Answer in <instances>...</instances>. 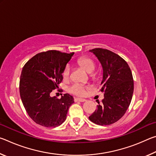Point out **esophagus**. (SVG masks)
Listing matches in <instances>:
<instances>
[{
  "instance_id": "1",
  "label": "esophagus",
  "mask_w": 156,
  "mask_h": 156,
  "mask_svg": "<svg viewBox=\"0 0 156 156\" xmlns=\"http://www.w3.org/2000/svg\"><path fill=\"white\" fill-rule=\"evenodd\" d=\"M74 101L75 102H85L86 100L84 99V98H74Z\"/></svg>"
}]
</instances>
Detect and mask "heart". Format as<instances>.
<instances>
[{"mask_svg":"<svg viewBox=\"0 0 156 156\" xmlns=\"http://www.w3.org/2000/svg\"><path fill=\"white\" fill-rule=\"evenodd\" d=\"M78 64L80 67L84 69L88 73H91L95 69V63L91 58L87 57H82L78 60ZM70 74V67L69 65H67L63 71L62 75L64 78H67ZM69 90L73 94L77 95V96H83L85 94V87L83 84L75 83L70 87Z\"/></svg>","mask_w":156,"mask_h":156,"instance_id":"1","label":"heart"}]
</instances>
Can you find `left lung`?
<instances>
[{
	"mask_svg": "<svg viewBox=\"0 0 156 156\" xmlns=\"http://www.w3.org/2000/svg\"><path fill=\"white\" fill-rule=\"evenodd\" d=\"M89 51L97 57L102 67L101 89L104 91L102 103L89 116L91 122L109 125L117 122L131 103L133 93V80L130 67L118 54L108 49L96 48Z\"/></svg>",
	"mask_w": 156,
	"mask_h": 156,
	"instance_id": "1",
	"label": "left lung"
}]
</instances>
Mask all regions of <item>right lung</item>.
<instances>
[{"mask_svg": "<svg viewBox=\"0 0 156 156\" xmlns=\"http://www.w3.org/2000/svg\"><path fill=\"white\" fill-rule=\"evenodd\" d=\"M74 53L50 50L36 54L24 65L20 78V95L23 106L36 123L56 127L65 122L74 100L65 94L61 98L50 93L58 87L62 73Z\"/></svg>", "mask_w": 156, "mask_h": 156, "instance_id": "right-lung-1", "label": "right lung"}]
</instances>
